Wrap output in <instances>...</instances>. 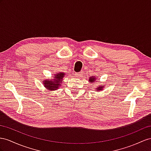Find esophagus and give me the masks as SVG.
Wrapping results in <instances>:
<instances>
[{
  "label": "esophagus",
  "instance_id": "34e87169",
  "mask_svg": "<svg viewBox=\"0 0 151 151\" xmlns=\"http://www.w3.org/2000/svg\"><path fill=\"white\" fill-rule=\"evenodd\" d=\"M75 75L76 76H82V72H79V73H75Z\"/></svg>",
  "mask_w": 151,
  "mask_h": 151
}]
</instances>
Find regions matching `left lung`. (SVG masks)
I'll return each instance as SVG.
<instances>
[{"label":"left lung","instance_id":"left-lung-1","mask_svg":"<svg viewBox=\"0 0 151 151\" xmlns=\"http://www.w3.org/2000/svg\"><path fill=\"white\" fill-rule=\"evenodd\" d=\"M96 80H97V78H96V76H91L89 77V79H88V82H91V83H94L95 82H96ZM96 89L97 90L98 92L100 91H103L104 87H105V85L103 84H101L99 85V86H96Z\"/></svg>","mask_w":151,"mask_h":151}]
</instances>
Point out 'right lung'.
I'll list each match as a JSON object with an SVG mask.
<instances>
[{"mask_svg":"<svg viewBox=\"0 0 151 151\" xmlns=\"http://www.w3.org/2000/svg\"><path fill=\"white\" fill-rule=\"evenodd\" d=\"M65 73L63 72L56 73L53 74V78L45 79L42 82V85L48 91H57L61 87V83L63 82V78L65 76Z\"/></svg>","mask_w":151,"mask_h":151,"instance_id":"add662e5","label":"right lung"}]
</instances>
